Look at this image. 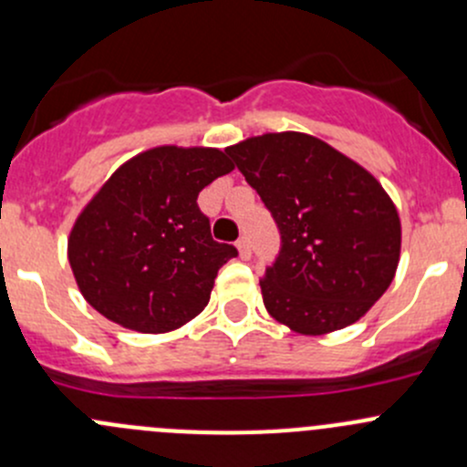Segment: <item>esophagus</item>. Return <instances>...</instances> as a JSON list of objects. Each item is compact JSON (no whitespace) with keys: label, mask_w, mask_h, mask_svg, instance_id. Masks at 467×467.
Masks as SVG:
<instances>
[{"label":"esophagus","mask_w":467,"mask_h":467,"mask_svg":"<svg viewBox=\"0 0 467 467\" xmlns=\"http://www.w3.org/2000/svg\"><path fill=\"white\" fill-rule=\"evenodd\" d=\"M237 251H239V257H242V260H248V257H251V244H248L246 237L239 239Z\"/></svg>","instance_id":"obj_1"}]
</instances>
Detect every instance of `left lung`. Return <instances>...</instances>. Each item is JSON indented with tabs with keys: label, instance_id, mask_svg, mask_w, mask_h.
<instances>
[{
	"label": "left lung",
	"instance_id": "1",
	"mask_svg": "<svg viewBox=\"0 0 467 467\" xmlns=\"http://www.w3.org/2000/svg\"><path fill=\"white\" fill-rule=\"evenodd\" d=\"M225 153L280 230V253L260 280L266 312L307 337L359 321L393 282L402 244L378 178L296 130L248 138Z\"/></svg>",
	"mask_w": 467,
	"mask_h": 467
}]
</instances>
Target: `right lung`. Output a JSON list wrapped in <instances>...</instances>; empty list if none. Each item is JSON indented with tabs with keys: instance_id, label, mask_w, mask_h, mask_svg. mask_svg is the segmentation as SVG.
<instances>
[{
	"instance_id": "1",
	"label": "right lung",
	"mask_w": 467,
	"mask_h": 467,
	"mask_svg": "<svg viewBox=\"0 0 467 467\" xmlns=\"http://www.w3.org/2000/svg\"><path fill=\"white\" fill-rule=\"evenodd\" d=\"M233 169L225 150L207 146H155L121 164L69 233L67 260L83 298L142 334L199 317L237 248L212 239L196 199Z\"/></svg>"
}]
</instances>
